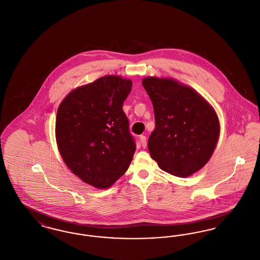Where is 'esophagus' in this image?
Returning <instances> with one entry per match:
<instances>
[{"label":"esophagus","mask_w":260,"mask_h":260,"mask_svg":"<svg viewBox=\"0 0 260 260\" xmlns=\"http://www.w3.org/2000/svg\"><path fill=\"white\" fill-rule=\"evenodd\" d=\"M139 139H140V143H141L142 147H143V148H145V147H146V144H147V143H146V136H140Z\"/></svg>","instance_id":"esophagus-1"}]
</instances>
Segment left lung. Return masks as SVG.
Listing matches in <instances>:
<instances>
[{
    "label": "left lung",
    "mask_w": 260,
    "mask_h": 260,
    "mask_svg": "<svg viewBox=\"0 0 260 260\" xmlns=\"http://www.w3.org/2000/svg\"><path fill=\"white\" fill-rule=\"evenodd\" d=\"M142 85L155 114L156 125L148 140L151 158L174 176L198 172L217 144L220 126L216 113L192 87L173 79L147 77Z\"/></svg>",
    "instance_id": "left-lung-1"
}]
</instances>
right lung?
Returning <instances> with one entry per match:
<instances>
[{"mask_svg": "<svg viewBox=\"0 0 260 260\" xmlns=\"http://www.w3.org/2000/svg\"><path fill=\"white\" fill-rule=\"evenodd\" d=\"M131 80L108 75L72 90L62 100L55 122L59 153L84 182L99 189L124 174L136 152L123 104Z\"/></svg>", "mask_w": 260, "mask_h": 260, "instance_id": "obj_1", "label": "right lung"}]
</instances>
